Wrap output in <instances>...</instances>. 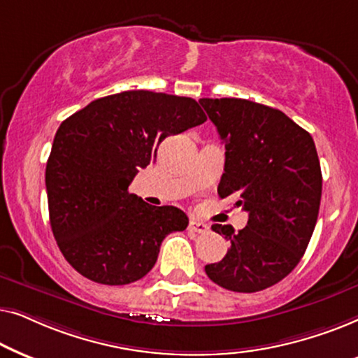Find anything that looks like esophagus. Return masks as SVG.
<instances>
[{"mask_svg":"<svg viewBox=\"0 0 358 358\" xmlns=\"http://www.w3.org/2000/svg\"><path fill=\"white\" fill-rule=\"evenodd\" d=\"M208 224H205L202 222H197V220H190L189 222V231L197 233V234H205L208 233Z\"/></svg>","mask_w":358,"mask_h":358,"instance_id":"34e87169","label":"esophagus"}]
</instances>
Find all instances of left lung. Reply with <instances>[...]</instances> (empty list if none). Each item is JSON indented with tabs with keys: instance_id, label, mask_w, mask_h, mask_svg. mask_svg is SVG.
I'll use <instances>...</instances> for the list:
<instances>
[{
	"instance_id": "1",
	"label": "left lung",
	"mask_w": 358,
	"mask_h": 358,
	"mask_svg": "<svg viewBox=\"0 0 358 358\" xmlns=\"http://www.w3.org/2000/svg\"><path fill=\"white\" fill-rule=\"evenodd\" d=\"M224 143L222 199L236 195L246 228L213 224L229 246L205 266L217 285L239 293L266 290L305 254L320 213L322 176L311 135L282 110L246 99H200Z\"/></svg>"
}]
</instances>
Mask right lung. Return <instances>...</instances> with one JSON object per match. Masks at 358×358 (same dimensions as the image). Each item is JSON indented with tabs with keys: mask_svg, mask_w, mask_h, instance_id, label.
<instances>
[{
	"mask_svg": "<svg viewBox=\"0 0 358 358\" xmlns=\"http://www.w3.org/2000/svg\"><path fill=\"white\" fill-rule=\"evenodd\" d=\"M207 120L197 101L153 91H124L92 101L62 122L47 161L53 236L70 266L102 285L140 280L163 239L184 231L178 207H153L129 192L161 141Z\"/></svg>",
	"mask_w": 358,
	"mask_h": 358,
	"instance_id": "1",
	"label": "right lung"
}]
</instances>
